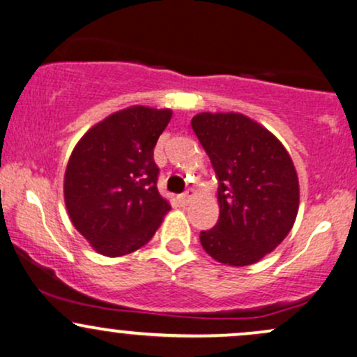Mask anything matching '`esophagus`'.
Here are the masks:
<instances>
[{"mask_svg": "<svg viewBox=\"0 0 357 357\" xmlns=\"http://www.w3.org/2000/svg\"><path fill=\"white\" fill-rule=\"evenodd\" d=\"M195 196H196L195 190H188L186 192H183V195L178 196V202H179V204H181V206H188V204H190L192 199H195Z\"/></svg>", "mask_w": 357, "mask_h": 357, "instance_id": "obj_1", "label": "esophagus"}]
</instances>
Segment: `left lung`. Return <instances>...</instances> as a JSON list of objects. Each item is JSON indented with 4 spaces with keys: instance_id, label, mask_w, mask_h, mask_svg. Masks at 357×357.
<instances>
[{
    "instance_id": "8db88e82",
    "label": "left lung",
    "mask_w": 357,
    "mask_h": 357,
    "mask_svg": "<svg viewBox=\"0 0 357 357\" xmlns=\"http://www.w3.org/2000/svg\"><path fill=\"white\" fill-rule=\"evenodd\" d=\"M191 127L220 181V218L202 231V247L223 265L257 264L296 223L301 192L292 158L268 129L243 114H196Z\"/></svg>"
}]
</instances>
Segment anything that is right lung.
Returning <instances> with one entry per match:
<instances>
[{"label": "right lung", "mask_w": 357, "mask_h": 357, "mask_svg": "<svg viewBox=\"0 0 357 357\" xmlns=\"http://www.w3.org/2000/svg\"><path fill=\"white\" fill-rule=\"evenodd\" d=\"M171 117V109L132 105L90 127L73 147L65 206L100 255L122 257L144 247L171 210L158 191L154 162V146Z\"/></svg>", "instance_id": "1"}]
</instances>
